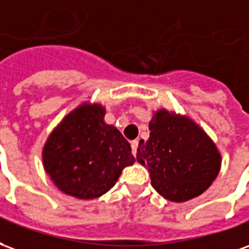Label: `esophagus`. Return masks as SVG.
Instances as JSON below:
<instances>
[{
    "instance_id": "1",
    "label": "esophagus",
    "mask_w": 249,
    "mask_h": 249,
    "mask_svg": "<svg viewBox=\"0 0 249 249\" xmlns=\"http://www.w3.org/2000/svg\"><path fill=\"white\" fill-rule=\"evenodd\" d=\"M137 148H138V141H132L131 142V152L135 155L137 154Z\"/></svg>"
}]
</instances>
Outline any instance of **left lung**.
I'll return each mask as SVG.
<instances>
[{"instance_id": "obj_1", "label": "left lung", "mask_w": 249, "mask_h": 249, "mask_svg": "<svg viewBox=\"0 0 249 249\" xmlns=\"http://www.w3.org/2000/svg\"><path fill=\"white\" fill-rule=\"evenodd\" d=\"M148 130V139L139 141L137 160L148 170L159 195L183 203L211 186L220 171V151L194 119L159 108L152 114Z\"/></svg>"}]
</instances>
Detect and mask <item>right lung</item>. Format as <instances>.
I'll list each match as a JSON object with an SVG mask.
<instances>
[{
  "label": "right lung",
  "instance_id": "right-lung-1",
  "mask_svg": "<svg viewBox=\"0 0 249 249\" xmlns=\"http://www.w3.org/2000/svg\"><path fill=\"white\" fill-rule=\"evenodd\" d=\"M101 103L83 102L53 128L42 148V164L54 186L69 196L95 199L115 186L134 164L130 143L105 122Z\"/></svg>",
  "mask_w": 249,
  "mask_h": 249
}]
</instances>
